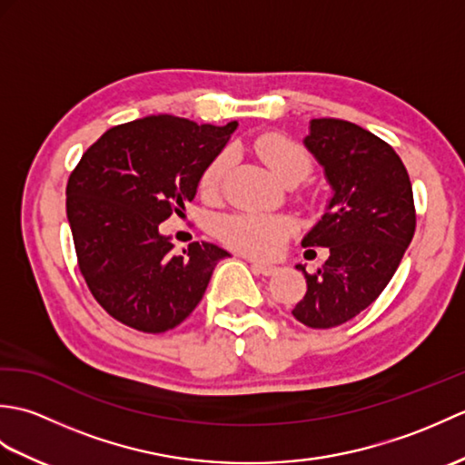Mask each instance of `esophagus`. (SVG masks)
Listing matches in <instances>:
<instances>
[{
	"mask_svg": "<svg viewBox=\"0 0 465 465\" xmlns=\"http://www.w3.org/2000/svg\"><path fill=\"white\" fill-rule=\"evenodd\" d=\"M252 270L255 273H260V275H273L275 272H278V268H275V265L262 263V262H252Z\"/></svg>",
	"mask_w": 465,
	"mask_h": 465,
	"instance_id": "1",
	"label": "esophagus"
}]
</instances>
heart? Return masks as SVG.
<instances>
[{
  "label": "heart",
  "mask_w": 465,
  "mask_h": 465,
  "mask_svg": "<svg viewBox=\"0 0 465 465\" xmlns=\"http://www.w3.org/2000/svg\"><path fill=\"white\" fill-rule=\"evenodd\" d=\"M253 153L270 167L282 182L298 177L303 180L312 172V155L293 137L282 132H265L252 142ZM230 157L220 153L205 167L200 177L203 197H215L222 190ZM292 233V223L280 215L233 213L217 222V238L232 248L253 258H272L278 253Z\"/></svg>",
  "instance_id": "1"
}]
</instances>
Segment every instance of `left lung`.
I'll return each instance as SVG.
<instances>
[{"label":"left lung","mask_w":465,"mask_h":465,"mask_svg":"<svg viewBox=\"0 0 465 465\" xmlns=\"http://www.w3.org/2000/svg\"><path fill=\"white\" fill-rule=\"evenodd\" d=\"M305 147L333 190L303 248H328L318 272L295 265L308 283L293 318L313 330L350 322L380 298L416 232L406 165L390 143L351 122L312 120Z\"/></svg>","instance_id":"1"}]
</instances>
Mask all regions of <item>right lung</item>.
Returning <instances> with one entry per match:
<instances>
[{"label":"right lung","instance_id":"obj_1","mask_svg":"<svg viewBox=\"0 0 465 465\" xmlns=\"http://www.w3.org/2000/svg\"><path fill=\"white\" fill-rule=\"evenodd\" d=\"M235 127L150 115L107 130L69 173L65 210L77 265L114 320L163 333L202 302L217 262L230 253L205 242L175 253L160 223L183 215Z\"/></svg>","mask_w":465,"mask_h":465}]
</instances>
